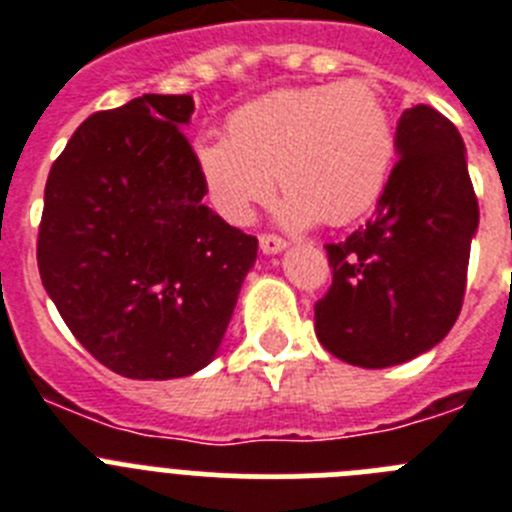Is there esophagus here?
Returning a JSON list of instances; mask_svg holds the SVG:
<instances>
[{
  "label": "esophagus",
  "instance_id": "obj_1",
  "mask_svg": "<svg viewBox=\"0 0 512 512\" xmlns=\"http://www.w3.org/2000/svg\"><path fill=\"white\" fill-rule=\"evenodd\" d=\"M259 246H261V251H264V253H279V251H284V248H287V241H284V238H279V235H274V233H264L259 238Z\"/></svg>",
  "mask_w": 512,
  "mask_h": 512
}]
</instances>
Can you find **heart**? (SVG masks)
Returning a JSON list of instances; mask_svg holds the SVG:
<instances>
[{
    "label": "heart",
    "instance_id": "heart-1",
    "mask_svg": "<svg viewBox=\"0 0 512 512\" xmlns=\"http://www.w3.org/2000/svg\"><path fill=\"white\" fill-rule=\"evenodd\" d=\"M225 133L200 140L194 164L210 205L233 225L251 223L274 176L287 225L354 223L377 205L397 158L387 99L366 79L269 92L238 107Z\"/></svg>",
    "mask_w": 512,
    "mask_h": 512
}]
</instances>
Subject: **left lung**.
Listing matches in <instances>:
<instances>
[{
    "instance_id": "obj_1",
    "label": "left lung",
    "mask_w": 512,
    "mask_h": 512,
    "mask_svg": "<svg viewBox=\"0 0 512 512\" xmlns=\"http://www.w3.org/2000/svg\"><path fill=\"white\" fill-rule=\"evenodd\" d=\"M454 122L415 104L397 122V156L377 212L328 243L333 284L315 305L318 341L346 364L384 369L443 341L467 289L479 205Z\"/></svg>"
}]
</instances>
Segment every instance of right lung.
Segmentation results:
<instances>
[{
    "mask_svg": "<svg viewBox=\"0 0 512 512\" xmlns=\"http://www.w3.org/2000/svg\"><path fill=\"white\" fill-rule=\"evenodd\" d=\"M189 94H143L81 122L45 182L43 287L89 354L128 379L215 359L259 241L205 205L182 128Z\"/></svg>",
    "mask_w": 512,
    "mask_h": 512,
    "instance_id": "add662e5",
    "label": "right lung"
}]
</instances>
